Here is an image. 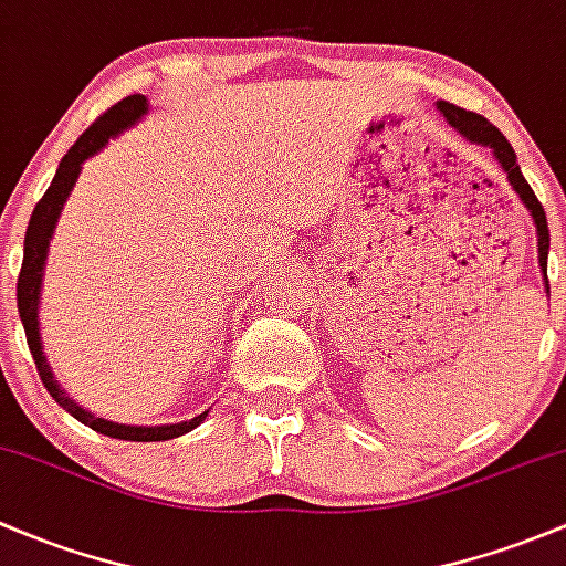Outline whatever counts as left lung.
<instances>
[{"label":"left lung","mask_w":566,"mask_h":566,"mask_svg":"<svg viewBox=\"0 0 566 566\" xmlns=\"http://www.w3.org/2000/svg\"><path fill=\"white\" fill-rule=\"evenodd\" d=\"M436 108H439V114L444 116L447 125H450L460 138H465L469 144H476V147L491 149L493 157H496L499 168L504 171L506 182H510V188L515 190V196L521 198L523 207L528 209V214H532V220H534V229H537V261H539V272H543L545 294H547V289H551V285H547V250H551V231H547V218H545L543 203L537 201L534 190L528 188L526 177L521 174L515 149L510 147V142L501 136L499 127L491 125L485 116L474 114V111L458 108L447 101L436 103Z\"/></svg>","instance_id":"1"}]
</instances>
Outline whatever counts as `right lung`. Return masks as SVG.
<instances>
[{
	"label": "right lung",
	"mask_w": 566,
	"mask_h": 566,
	"mask_svg": "<svg viewBox=\"0 0 566 566\" xmlns=\"http://www.w3.org/2000/svg\"><path fill=\"white\" fill-rule=\"evenodd\" d=\"M149 111V101L144 95H130L125 101L116 103L114 108H108L73 147L67 149V155L62 157L60 168H56L54 179H51V188L45 190V196L40 198L38 207H34L32 218H29L27 237H23V264L19 275V313L23 332H27L29 352H32L34 365H38L40 378H43L45 389L51 392V398L62 406L67 413H73L78 422L90 424L97 433L111 436V439L122 441H168L177 439V436L190 433V430L198 428V424L207 419L209 411L198 413L193 419H185V422H171V424H122L111 422V419L95 417L90 409L75 403L73 398L60 387L54 370H51L49 359H45L43 352V337H40V289H43V275H45V259H49V244L54 240L56 223H60V214L65 209L70 190L75 188V179H78L81 166L90 160L92 155L101 153L103 147L116 138L119 133H125L127 127L136 125L144 114Z\"/></svg>",
	"instance_id": "1"
}]
</instances>
